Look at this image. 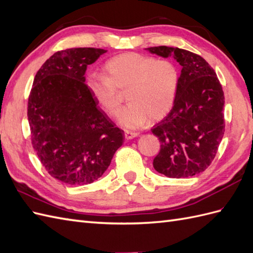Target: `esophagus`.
Instances as JSON below:
<instances>
[{
  "instance_id": "esophagus-1",
  "label": "esophagus",
  "mask_w": 253,
  "mask_h": 253,
  "mask_svg": "<svg viewBox=\"0 0 253 253\" xmlns=\"http://www.w3.org/2000/svg\"><path fill=\"white\" fill-rule=\"evenodd\" d=\"M138 136V133H135V132H128V131H126L125 132V137L126 139L130 140V139H133L135 137Z\"/></svg>"
}]
</instances>
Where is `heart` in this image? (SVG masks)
Segmentation results:
<instances>
[{
    "instance_id": "b5f03b06",
    "label": "heart",
    "mask_w": 253,
    "mask_h": 253,
    "mask_svg": "<svg viewBox=\"0 0 253 253\" xmlns=\"http://www.w3.org/2000/svg\"><path fill=\"white\" fill-rule=\"evenodd\" d=\"M104 77H90L87 88L104 113L116 117L121 108L119 91H126L130 103L119 116L120 125L134 130L150 119H162L173 107L178 87L176 65L169 60L125 52L103 66Z\"/></svg>"
}]
</instances>
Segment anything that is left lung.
I'll use <instances>...</instances> for the list:
<instances>
[{
  "label": "left lung",
  "mask_w": 253,
  "mask_h": 253,
  "mask_svg": "<svg viewBox=\"0 0 253 253\" xmlns=\"http://www.w3.org/2000/svg\"><path fill=\"white\" fill-rule=\"evenodd\" d=\"M146 49L182 66L173 108L151 130L161 143L153 168L169 178L198 175L211 164L224 134L222 85L199 54L168 46Z\"/></svg>",
  "instance_id": "1"
}]
</instances>
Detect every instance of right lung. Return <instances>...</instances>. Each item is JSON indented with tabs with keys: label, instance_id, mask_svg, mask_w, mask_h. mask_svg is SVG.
Listing matches in <instances>:
<instances>
[{
	"label": "right lung",
	"instance_id": "add662e5",
	"mask_svg": "<svg viewBox=\"0 0 253 253\" xmlns=\"http://www.w3.org/2000/svg\"><path fill=\"white\" fill-rule=\"evenodd\" d=\"M107 50L70 48L36 73L28 101L32 146L48 174L73 186L97 180L123 144V131L97 107L84 73Z\"/></svg>",
	"mask_w": 253,
	"mask_h": 253
}]
</instances>
